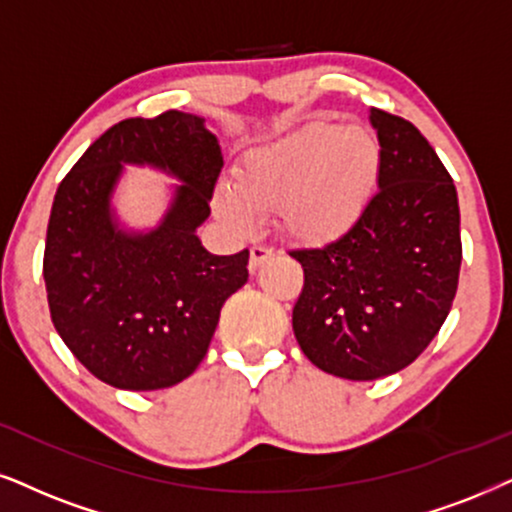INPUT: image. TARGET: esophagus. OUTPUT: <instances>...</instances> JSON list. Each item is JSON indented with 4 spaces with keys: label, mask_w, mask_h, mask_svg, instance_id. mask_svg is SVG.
<instances>
[{
    "label": "esophagus",
    "mask_w": 512,
    "mask_h": 512,
    "mask_svg": "<svg viewBox=\"0 0 512 512\" xmlns=\"http://www.w3.org/2000/svg\"><path fill=\"white\" fill-rule=\"evenodd\" d=\"M271 257H274V250L271 248H264V245H255V248H250V271H257L262 267L264 262H269Z\"/></svg>",
    "instance_id": "34e87169"
}]
</instances>
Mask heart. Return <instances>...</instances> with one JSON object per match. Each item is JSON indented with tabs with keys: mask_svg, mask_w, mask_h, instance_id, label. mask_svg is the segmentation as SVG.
I'll list each match as a JSON object with an SVG mask.
<instances>
[{
	"mask_svg": "<svg viewBox=\"0 0 512 512\" xmlns=\"http://www.w3.org/2000/svg\"><path fill=\"white\" fill-rule=\"evenodd\" d=\"M383 170V148L371 129L309 122L243 153L234 184L215 186L217 217L250 236L260 215L276 212L281 234L321 248L357 229L371 208Z\"/></svg>",
	"mask_w": 512,
	"mask_h": 512,
	"instance_id": "obj_1",
	"label": "heart"
}]
</instances>
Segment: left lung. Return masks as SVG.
<instances>
[{
	"mask_svg": "<svg viewBox=\"0 0 512 512\" xmlns=\"http://www.w3.org/2000/svg\"><path fill=\"white\" fill-rule=\"evenodd\" d=\"M368 120L383 148L371 208L342 241L290 252L304 269L295 338L316 368L347 380L418 359L449 316L463 255L456 186L435 148L409 120L378 108Z\"/></svg>",
	"mask_w": 512,
	"mask_h": 512,
	"instance_id": "1",
	"label": "left lung"
}]
</instances>
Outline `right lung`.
Masks as SVG:
<instances>
[{
  "instance_id": "obj_1",
  "label": "right lung",
  "mask_w": 512,
  "mask_h": 512,
  "mask_svg": "<svg viewBox=\"0 0 512 512\" xmlns=\"http://www.w3.org/2000/svg\"><path fill=\"white\" fill-rule=\"evenodd\" d=\"M125 164L178 181L153 227H129L117 215ZM222 165L205 118L167 111L113 125L58 186L44 248L51 321L103 383L146 392L189 378L208 354L222 304L248 281V250L212 255L198 238Z\"/></svg>"
}]
</instances>
